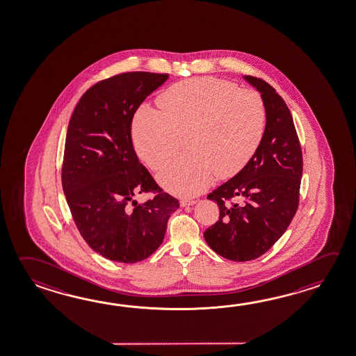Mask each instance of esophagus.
Here are the masks:
<instances>
[{"label":"esophagus","mask_w":356,"mask_h":356,"mask_svg":"<svg viewBox=\"0 0 356 356\" xmlns=\"http://www.w3.org/2000/svg\"><path fill=\"white\" fill-rule=\"evenodd\" d=\"M196 200H193V199H184L180 202V205H181L182 208H185V207H191V205H195L196 204Z\"/></svg>","instance_id":"34e87169"}]
</instances>
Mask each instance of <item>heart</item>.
<instances>
[{
  "label": "heart",
  "mask_w": 356,
  "mask_h": 356,
  "mask_svg": "<svg viewBox=\"0 0 356 356\" xmlns=\"http://www.w3.org/2000/svg\"><path fill=\"white\" fill-rule=\"evenodd\" d=\"M162 112L142 106L134 114L132 140L142 161L161 168L188 137V154L159 174L170 193L199 194L214 175L229 179L242 171L262 143L267 111L254 90H239L214 78L180 81L159 98Z\"/></svg>",
  "instance_id": "heart-1"
}]
</instances>
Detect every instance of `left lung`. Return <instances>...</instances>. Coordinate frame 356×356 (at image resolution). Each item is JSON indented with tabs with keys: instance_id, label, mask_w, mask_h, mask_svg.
<instances>
[{
	"instance_id": "8db88e82",
	"label": "left lung",
	"mask_w": 356,
	"mask_h": 356,
	"mask_svg": "<svg viewBox=\"0 0 356 356\" xmlns=\"http://www.w3.org/2000/svg\"><path fill=\"white\" fill-rule=\"evenodd\" d=\"M243 78L261 93L267 127L261 146L242 171L208 195L220 214L204 233L215 253L234 262L264 254L287 230L298 208L303 168L286 102L263 79ZM233 198L236 202L230 203Z\"/></svg>"
}]
</instances>
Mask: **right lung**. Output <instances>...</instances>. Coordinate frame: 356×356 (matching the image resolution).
Returning a JSON list of instances; mask_svg holds the SVG:
<instances>
[{"mask_svg": "<svg viewBox=\"0 0 356 356\" xmlns=\"http://www.w3.org/2000/svg\"><path fill=\"white\" fill-rule=\"evenodd\" d=\"M168 74L132 72L89 88L67 126L61 184L75 225L94 252L140 262L162 244L179 200L162 193L134 152V113ZM154 191L138 204L134 196Z\"/></svg>", "mask_w": 356, "mask_h": 356, "instance_id": "add662e5", "label": "right lung"}]
</instances>
